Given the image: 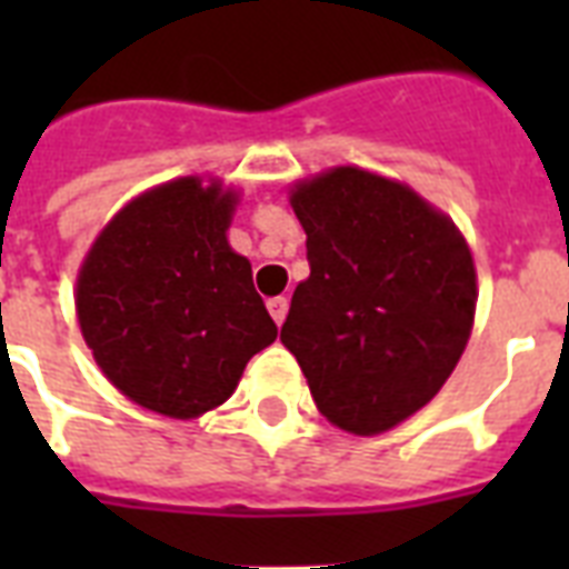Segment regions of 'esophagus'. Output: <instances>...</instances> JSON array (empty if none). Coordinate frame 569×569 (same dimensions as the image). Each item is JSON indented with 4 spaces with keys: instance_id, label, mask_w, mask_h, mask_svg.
Segmentation results:
<instances>
[{
    "instance_id": "34e87169",
    "label": "esophagus",
    "mask_w": 569,
    "mask_h": 569,
    "mask_svg": "<svg viewBox=\"0 0 569 569\" xmlns=\"http://www.w3.org/2000/svg\"><path fill=\"white\" fill-rule=\"evenodd\" d=\"M268 312H271V319H274L277 325H283L286 312H289V301H286L283 295H280V298H271V301H268Z\"/></svg>"
}]
</instances>
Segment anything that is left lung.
<instances>
[{
	"instance_id": "obj_1",
	"label": "left lung",
	"mask_w": 569,
	"mask_h": 569,
	"mask_svg": "<svg viewBox=\"0 0 569 569\" xmlns=\"http://www.w3.org/2000/svg\"><path fill=\"white\" fill-rule=\"evenodd\" d=\"M310 277L280 342L312 401L351 433H380L431 401L467 348L476 266L455 223L401 182L333 168L292 191Z\"/></svg>"
}]
</instances>
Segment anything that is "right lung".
Returning <instances> with one entry per match:
<instances>
[{
  "label": "right lung",
  "instance_id": "add662e5",
  "mask_svg": "<svg viewBox=\"0 0 569 569\" xmlns=\"http://www.w3.org/2000/svg\"><path fill=\"white\" fill-rule=\"evenodd\" d=\"M236 194L164 182L93 241L76 283L79 328L102 375L136 405L191 419L223 405L277 339L250 262L227 244Z\"/></svg>",
  "mask_w": 569,
  "mask_h": 569
}]
</instances>
